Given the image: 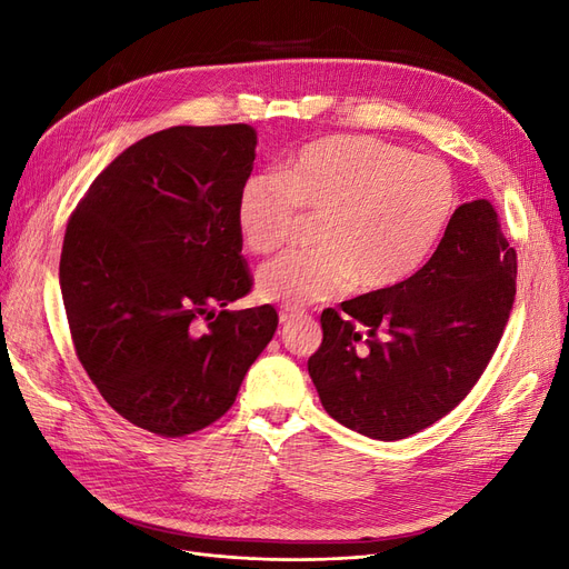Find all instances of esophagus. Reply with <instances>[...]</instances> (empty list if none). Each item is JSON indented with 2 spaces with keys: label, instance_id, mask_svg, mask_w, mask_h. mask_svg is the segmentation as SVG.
I'll return each mask as SVG.
<instances>
[{
  "label": "esophagus",
  "instance_id": "1",
  "mask_svg": "<svg viewBox=\"0 0 569 569\" xmlns=\"http://www.w3.org/2000/svg\"><path fill=\"white\" fill-rule=\"evenodd\" d=\"M299 318H303L301 311H280V322H282V325H289V322H295V320H299Z\"/></svg>",
  "mask_w": 569,
  "mask_h": 569
}]
</instances>
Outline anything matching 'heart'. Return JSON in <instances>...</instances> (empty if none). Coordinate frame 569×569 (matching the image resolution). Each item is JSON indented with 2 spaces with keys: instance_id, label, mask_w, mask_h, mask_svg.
I'll list each match as a JSON object with an SVG mask.
<instances>
[{
  "instance_id": "1",
  "label": "heart",
  "mask_w": 569,
  "mask_h": 569,
  "mask_svg": "<svg viewBox=\"0 0 569 569\" xmlns=\"http://www.w3.org/2000/svg\"><path fill=\"white\" fill-rule=\"evenodd\" d=\"M456 184L441 161L412 157L366 134L301 147L282 173H251L237 197V226L256 253L280 249L299 209L322 213L311 253H284L258 270V297L301 308L385 291L416 274L449 226Z\"/></svg>"
}]
</instances>
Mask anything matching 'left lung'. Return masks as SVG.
Masks as SVG:
<instances>
[{
  "label": "left lung",
  "mask_w": 569,
  "mask_h": 569,
  "mask_svg": "<svg viewBox=\"0 0 569 569\" xmlns=\"http://www.w3.org/2000/svg\"><path fill=\"white\" fill-rule=\"evenodd\" d=\"M515 249L487 199L462 203L432 258L385 291L320 316L308 375L353 432L399 441L451 412L485 372L515 299Z\"/></svg>",
  "instance_id": "obj_1"
}]
</instances>
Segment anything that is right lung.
Listing matches in <instances>:
<instances>
[{
  "label": "right lung",
  "mask_w": 569,
  "mask_h": 569,
  "mask_svg": "<svg viewBox=\"0 0 569 569\" xmlns=\"http://www.w3.org/2000/svg\"><path fill=\"white\" fill-rule=\"evenodd\" d=\"M256 144L247 123L153 132L101 170L66 228L59 284L78 358L147 432L184 437L226 416L278 330L268 303L228 311L251 289L237 197Z\"/></svg>",
  "instance_id": "add662e5"
}]
</instances>
